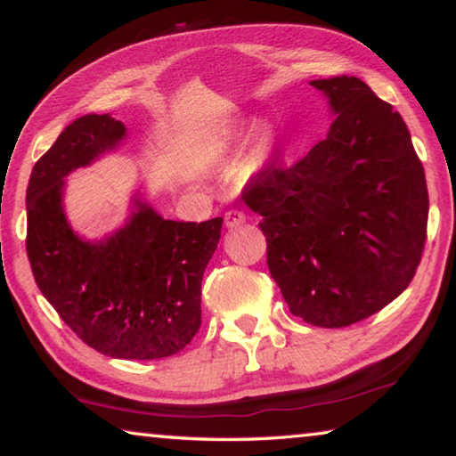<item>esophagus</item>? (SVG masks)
Wrapping results in <instances>:
<instances>
[{"label":"esophagus","mask_w":456,"mask_h":456,"mask_svg":"<svg viewBox=\"0 0 456 456\" xmlns=\"http://www.w3.org/2000/svg\"><path fill=\"white\" fill-rule=\"evenodd\" d=\"M245 223V213L243 211H237V209H231L225 213V227L227 229H235L239 225H243Z\"/></svg>","instance_id":"obj_1"}]
</instances>
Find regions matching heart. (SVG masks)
<instances>
[{
  "instance_id": "b5f03b06",
  "label": "heart",
  "mask_w": 456,
  "mask_h": 456,
  "mask_svg": "<svg viewBox=\"0 0 456 456\" xmlns=\"http://www.w3.org/2000/svg\"><path fill=\"white\" fill-rule=\"evenodd\" d=\"M229 146H231V138L227 136V138H223V141L219 142V151H221V152H225V151L229 149Z\"/></svg>"
}]
</instances>
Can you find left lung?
Instances as JSON below:
<instances>
[{
    "label": "left lung",
    "instance_id": "1",
    "mask_svg": "<svg viewBox=\"0 0 456 456\" xmlns=\"http://www.w3.org/2000/svg\"><path fill=\"white\" fill-rule=\"evenodd\" d=\"M334 122L289 168L275 160L243 191L261 215L269 273L289 312L344 328L403 293L427 241L428 191L400 114L354 76L312 80Z\"/></svg>",
    "mask_w": 456,
    "mask_h": 456
}]
</instances>
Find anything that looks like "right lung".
Instances as JSON below:
<instances>
[{
	"instance_id": "add662e5",
	"label": "right lung",
	"mask_w": 456,
	"mask_h": 456,
	"mask_svg": "<svg viewBox=\"0 0 456 456\" xmlns=\"http://www.w3.org/2000/svg\"><path fill=\"white\" fill-rule=\"evenodd\" d=\"M125 138L126 126L110 114L64 128L29 176L26 249L37 288L84 344L110 358L157 360L199 331L200 281L223 219H165L136 191L114 233L100 241L76 233L64 211L66 176Z\"/></svg>"
}]
</instances>
